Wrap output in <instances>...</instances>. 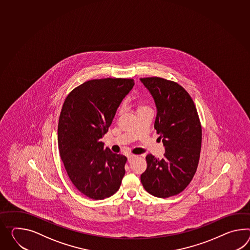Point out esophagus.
<instances>
[{
	"label": "esophagus",
	"mask_w": 250,
	"mask_h": 250,
	"mask_svg": "<svg viewBox=\"0 0 250 250\" xmlns=\"http://www.w3.org/2000/svg\"><path fill=\"white\" fill-rule=\"evenodd\" d=\"M136 158H137V156H136V155H132V154H131V155H129V156H128V163H132V162L134 161V159Z\"/></svg>",
	"instance_id": "34e87169"
}]
</instances>
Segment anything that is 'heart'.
<instances>
[{
    "label": "heart",
    "instance_id": "obj_1",
    "mask_svg": "<svg viewBox=\"0 0 250 250\" xmlns=\"http://www.w3.org/2000/svg\"><path fill=\"white\" fill-rule=\"evenodd\" d=\"M145 107H146V106H144V105H140V106L138 107V109H141V108H145Z\"/></svg>",
    "mask_w": 250,
    "mask_h": 250
}]
</instances>
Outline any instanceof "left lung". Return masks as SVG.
Segmentation results:
<instances>
[{
    "instance_id": "left-lung-1",
    "label": "left lung",
    "mask_w": 250,
    "mask_h": 250,
    "mask_svg": "<svg viewBox=\"0 0 250 250\" xmlns=\"http://www.w3.org/2000/svg\"><path fill=\"white\" fill-rule=\"evenodd\" d=\"M140 80L154 99V129L165 147L161 160L147 154L141 182L147 192L165 199L181 193L194 176L201 154V121L192 98L182 85L158 77Z\"/></svg>"
}]
</instances>
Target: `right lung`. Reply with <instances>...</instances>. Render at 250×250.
Here are the masks:
<instances>
[{
    "label": "right lung",
    "mask_w": 250,
    "mask_h": 250,
    "mask_svg": "<svg viewBox=\"0 0 250 250\" xmlns=\"http://www.w3.org/2000/svg\"><path fill=\"white\" fill-rule=\"evenodd\" d=\"M134 85L132 79L88 80L63 104L58 125L61 160L74 186L93 200L115 194L125 173L127 158L104 148L101 138Z\"/></svg>",
    "instance_id": "add662e5"
}]
</instances>
